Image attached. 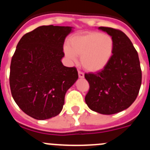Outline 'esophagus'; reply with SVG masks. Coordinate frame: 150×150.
I'll use <instances>...</instances> for the list:
<instances>
[{
  "instance_id": "1",
  "label": "esophagus",
  "mask_w": 150,
  "mask_h": 150,
  "mask_svg": "<svg viewBox=\"0 0 150 150\" xmlns=\"http://www.w3.org/2000/svg\"><path fill=\"white\" fill-rule=\"evenodd\" d=\"M78 76L80 78H84V73L83 72H81V71H78Z\"/></svg>"
}]
</instances>
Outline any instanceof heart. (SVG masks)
Listing matches in <instances>:
<instances>
[{
    "instance_id": "heart-1",
    "label": "heart",
    "mask_w": 150,
    "mask_h": 150,
    "mask_svg": "<svg viewBox=\"0 0 150 150\" xmlns=\"http://www.w3.org/2000/svg\"><path fill=\"white\" fill-rule=\"evenodd\" d=\"M114 42L111 36L100 32L74 35L69 45L64 47V54L71 62L81 56L84 69L90 72L103 69L110 62L114 53Z\"/></svg>"
}]
</instances>
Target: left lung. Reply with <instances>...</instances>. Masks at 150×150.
Masks as SVG:
<instances>
[{
    "label": "left lung",
    "mask_w": 150,
    "mask_h": 150,
    "mask_svg": "<svg viewBox=\"0 0 150 150\" xmlns=\"http://www.w3.org/2000/svg\"><path fill=\"white\" fill-rule=\"evenodd\" d=\"M114 42L110 62L101 71L86 73L89 90L85 101L91 110L110 115L130 107L136 100L142 85L139 55L127 35L118 29L99 27Z\"/></svg>",
    "instance_id": "1"
}]
</instances>
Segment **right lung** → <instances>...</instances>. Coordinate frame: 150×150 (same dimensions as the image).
<instances>
[{"label": "right lung", "instance_id": "obj_1", "mask_svg": "<svg viewBox=\"0 0 150 150\" xmlns=\"http://www.w3.org/2000/svg\"><path fill=\"white\" fill-rule=\"evenodd\" d=\"M69 26L42 25L20 39L10 66L13 99L27 115L39 120L60 114L67 91L78 78L76 68L64 66L63 45Z\"/></svg>", "mask_w": 150, "mask_h": 150}]
</instances>
